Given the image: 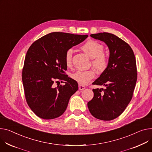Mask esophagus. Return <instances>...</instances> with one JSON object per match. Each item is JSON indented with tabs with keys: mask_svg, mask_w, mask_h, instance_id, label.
I'll use <instances>...</instances> for the list:
<instances>
[{
	"mask_svg": "<svg viewBox=\"0 0 152 152\" xmlns=\"http://www.w3.org/2000/svg\"><path fill=\"white\" fill-rule=\"evenodd\" d=\"M85 88H86V87H85V86L79 84V90H84V89H85Z\"/></svg>",
	"mask_w": 152,
	"mask_h": 152,
	"instance_id": "1",
	"label": "esophagus"
}]
</instances>
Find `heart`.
Masks as SVG:
<instances>
[{
	"mask_svg": "<svg viewBox=\"0 0 152 152\" xmlns=\"http://www.w3.org/2000/svg\"><path fill=\"white\" fill-rule=\"evenodd\" d=\"M83 51L92 58V64L98 72H103L107 68L109 65V57L103 51L104 46L102 44L90 39L85 42L80 46ZM73 50L68 49L65 55V62L67 67L72 65ZM95 72L94 69L79 70L72 74L71 77L80 85H86L94 78Z\"/></svg>",
	"mask_w": 152,
	"mask_h": 152,
	"instance_id": "heart-1",
	"label": "heart"
}]
</instances>
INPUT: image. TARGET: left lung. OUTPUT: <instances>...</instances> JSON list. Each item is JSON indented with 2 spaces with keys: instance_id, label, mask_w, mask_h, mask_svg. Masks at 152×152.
I'll return each instance as SVG.
<instances>
[{
  "instance_id": "1",
  "label": "left lung",
  "mask_w": 152,
  "mask_h": 152,
  "mask_svg": "<svg viewBox=\"0 0 152 152\" xmlns=\"http://www.w3.org/2000/svg\"><path fill=\"white\" fill-rule=\"evenodd\" d=\"M90 36L104 42L110 54L107 68L93 83L106 88L93 89L94 96L87 106L94 117L111 120L123 113L132 99L137 77L136 58L130 46L114 34L103 32Z\"/></svg>"
}]
</instances>
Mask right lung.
Listing matches in <instances>:
<instances>
[{
  "mask_svg": "<svg viewBox=\"0 0 152 152\" xmlns=\"http://www.w3.org/2000/svg\"><path fill=\"white\" fill-rule=\"evenodd\" d=\"M87 37L52 32L36 40L28 48L22 79L27 103L38 117L49 120L64 113L70 97L78 90L77 83L65 75V55L68 49ZM55 80L65 84L54 88Z\"/></svg>",
  "mask_w": 152,
  "mask_h": 152,
  "instance_id": "obj_1",
  "label": "right lung"
}]
</instances>
